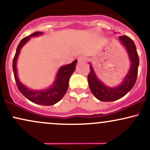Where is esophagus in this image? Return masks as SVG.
<instances>
[{
	"mask_svg": "<svg viewBox=\"0 0 150 150\" xmlns=\"http://www.w3.org/2000/svg\"><path fill=\"white\" fill-rule=\"evenodd\" d=\"M77 60H78V62H80V63H82V62H86V58L85 56H80Z\"/></svg>",
	"mask_w": 150,
	"mask_h": 150,
	"instance_id": "obj_1",
	"label": "esophagus"
}]
</instances>
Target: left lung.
<instances>
[{"label":"left lung","mask_w":150,"mask_h":150,"mask_svg":"<svg viewBox=\"0 0 150 150\" xmlns=\"http://www.w3.org/2000/svg\"><path fill=\"white\" fill-rule=\"evenodd\" d=\"M119 41L128 53L130 67L128 73L119 85L108 87L99 80L90 63V73L88 75V84L91 92L97 99L101 101H113L124 97L131 90L137 80L139 66V56L135 43L128 36H120Z\"/></svg>","instance_id":"obj_1"}]
</instances>
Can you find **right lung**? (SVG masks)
Segmentation results:
<instances>
[{"instance_id":"obj_1","label":"right lung","mask_w":150,"mask_h":150,"mask_svg":"<svg viewBox=\"0 0 150 150\" xmlns=\"http://www.w3.org/2000/svg\"><path fill=\"white\" fill-rule=\"evenodd\" d=\"M42 32H36L22 39L21 42L18 44L16 53L13 58V69L18 88L27 99L34 104L43 105V106H51V105L56 104L64 97L68 90V85H69L70 77L75 71L77 61L75 60L73 63L70 64L61 66L58 70L54 82L49 88L41 89V90H33L24 85L19 80L18 77V70L16 67L17 61H18L20 50L22 46L30 40L31 37H37V36L42 35Z\"/></svg>"}]
</instances>
